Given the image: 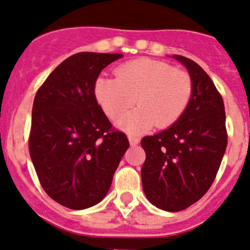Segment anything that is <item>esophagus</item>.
<instances>
[{
  "instance_id": "esophagus-1",
  "label": "esophagus",
  "mask_w": 250,
  "mask_h": 250,
  "mask_svg": "<svg viewBox=\"0 0 250 250\" xmlns=\"http://www.w3.org/2000/svg\"><path fill=\"white\" fill-rule=\"evenodd\" d=\"M128 139H129L130 146H137L139 143V138H137L134 136H128Z\"/></svg>"
}]
</instances>
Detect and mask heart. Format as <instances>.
Here are the masks:
<instances>
[{"instance_id": "heart-1", "label": "heart", "mask_w": 250, "mask_h": 250, "mask_svg": "<svg viewBox=\"0 0 250 250\" xmlns=\"http://www.w3.org/2000/svg\"><path fill=\"white\" fill-rule=\"evenodd\" d=\"M116 80L100 77L94 84V97L111 120L129 109H136L117 121L130 133H139L156 125L167 128L183 116L193 93L188 72L152 58H138L121 64Z\"/></svg>"}]
</instances>
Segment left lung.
<instances>
[{
	"instance_id": "8db88e82",
	"label": "left lung",
	"mask_w": 250,
	"mask_h": 250,
	"mask_svg": "<svg viewBox=\"0 0 250 250\" xmlns=\"http://www.w3.org/2000/svg\"><path fill=\"white\" fill-rule=\"evenodd\" d=\"M173 58L187 67L193 81L190 102L168 129L142 138L146 152L142 186L148 201L167 212H179L210 188L226 152L228 136L223 98L194 61Z\"/></svg>"
}]
</instances>
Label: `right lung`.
Listing matches in <instances>:
<instances>
[{
	"label": "right lung",
	"instance_id": "1",
	"mask_svg": "<svg viewBox=\"0 0 250 250\" xmlns=\"http://www.w3.org/2000/svg\"><path fill=\"white\" fill-rule=\"evenodd\" d=\"M120 53L80 52L64 60L36 93L28 147L44 192L71 209L100 203L108 192L127 136L94 97L101 71Z\"/></svg>",
	"mask_w": 250,
	"mask_h": 250
}]
</instances>
